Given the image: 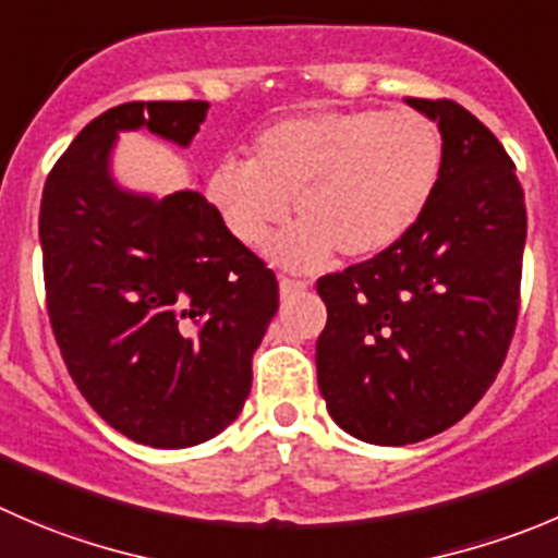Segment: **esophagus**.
<instances>
[{
  "instance_id": "esophagus-1",
  "label": "esophagus",
  "mask_w": 558,
  "mask_h": 558,
  "mask_svg": "<svg viewBox=\"0 0 558 558\" xmlns=\"http://www.w3.org/2000/svg\"><path fill=\"white\" fill-rule=\"evenodd\" d=\"M307 289V283L305 280H294V278H280V294L283 296H294V294H300V291H305Z\"/></svg>"
}]
</instances>
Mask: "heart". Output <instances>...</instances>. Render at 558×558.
Segmentation results:
<instances>
[{
  "mask_svg": "<svg viewBox=\"0 0 558 558\" xmlns=\"http://www.w3.org/2000/svg\"><path fill=\"white\" fill-rule=\"evenodd\" d=\"M445 163L439 124L414 108H351L280 119L253 138L251 160H220L207 198L236 242H275L278 262L313 269L338 251H387L425 213Z\"/></svg>",
  "mask_w": 558,
  "mask_h": 558,
  "instance_id": "b5f03b06",
  "label": "heart"
}]
</instances>
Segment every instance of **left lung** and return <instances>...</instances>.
I'll return each instance as SVG.
<instances>
[{
	"mask_svg": "<svg viewBox=\"0 0 558 558\" xmlns=\"http://www.w3.org/2000/svg\"><path fill=\"white\" fill-rule=\"evenodd\" d=\"M405 102L439 122L434 196L395 245L316 283L329 416L384 447L441 434L488 392L515 335L526 245L523 187L499 138L456 100Z\"/></svg>",
	"mask_w": 558,
	"mask_h": 558,
	"instance_id": "1",
	"label": "left lung"
}]
</instances>
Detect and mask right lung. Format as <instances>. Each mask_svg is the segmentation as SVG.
I'll use <instances>...</instances> for the list:
<instances>
[{"label": "right lung", "instance_id": "add662e5", "mask_svg": "<svg viewBox=\"0 0 558 558\" xmlns=\"http://www.w3.org/2000/svg\"><path fill=\"white\" fill-rule=\"evenodd\" d=\"M207 108H108L53 163L40 202L46 305L64 365L111 428L160 450L202 445L234 423L278 311L275 272L202 193L142 196L108 169L119 130L187 147Z\"/></svg>", "mask_w": 558, "mask_h": 558}]
</instances>
